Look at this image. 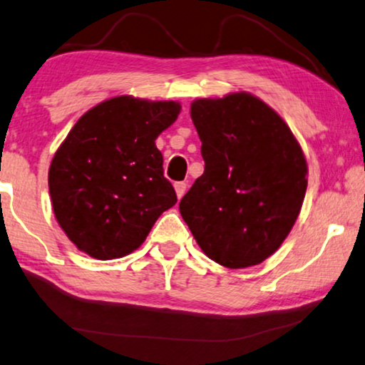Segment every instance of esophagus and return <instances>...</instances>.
<instances>
[{"instance_id":"obj_1","label":"esophagus","mask_w":365,"mask_h":365,"mask_svg":"<svg viewBox=\"0 0 365 365\" xmlns=\"http://www.w3.org/2000/svg\"><path fill=\"white\" fill-rule=\"evenodd\" d=\"M185 190H187V183L185 182H177L175 183V192H177V197L182 198L185 195Z\"/></svg>"}]
</instances>
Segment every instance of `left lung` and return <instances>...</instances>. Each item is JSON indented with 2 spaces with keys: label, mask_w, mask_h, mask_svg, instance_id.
<instances>
[{
  "label": "left lung",
  "mask_w": 365,
  "mask_h": 365,
  "mask_svg": "<svg viewBox=\"0 0 365 365\" xmlns=\"http://www.w3.org/2000/svg\"><path fill=\"white\" fill-rule=\"evenodd\" d=\"M190 116L205 170L180 200V214L212 261L230 269L259 264L302 210V146L283 118L249 92L195 99Z\"/></svg>",
  "instance_id": "8db88e82"
}]
</instances>
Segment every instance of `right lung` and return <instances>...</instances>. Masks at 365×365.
<instances>
[{
    "instance_id": "right-lung-1",
    "label": "right lung",
    "mask_w": 365,
    "mask_h": 365,
    "mask_svg": "<svg viewBox=\"0 0 365 365\" xmlns=\"http://www.w3.org/2000/svg\"><path fill=\"white\" fill-rule=\"evenodd\" d=\"M180 109L175 101L118 96L73 124L50 163L48 190L55 219L79 251L101 261L126 256L177 204L155 140Z\"/></svg>"
}]
</instances>
